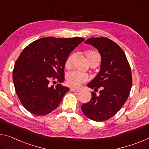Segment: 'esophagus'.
Segmentation results:
<instances>
[{
    "mask_svg": "<svg viewBox=\"0 0 149 149\" xmlns=\"http://www.w3.org/2000/svg\"><path fill=\"white\" fill-rule=\"evenodd\" d=\"M79 90H80L79 89L73 88V87H72V88H70V91H79Z\"/></svg>",
    "mask_w": 149,
    "mask_h": 149,
    "instance_id": "obj_1",
    "label": "esophagus"
}]
</instances>
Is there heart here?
Segmentation results:
<instances>
[{
    "mask_svg": "<svg viewBox=\"0 0 149 149\" xmlns=\"http://www.w3.org/2000/svg\"><path fill=\"white\" fill-rule=\"evenodd\" d=\"M74 55L72 54L67 58L65 62V66L67 68H70L72 64L73 59H74ZM89 79V75L86 73L79 72V71H73L68 73L67 76H66V80H67L68 84L70 86L78 87L85 82L88 81Z\"/></svg>",
    "mask_w": 149,
    "mask_h": 149,
    "instance_id": "heart-1",
    "label": "heart"
}]
</instances>
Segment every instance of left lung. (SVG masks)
<instances>
[{
	"mask_svg": "<svg viewBox=\"0 0 149 149\" xmlns=\"http://www.w3.org/2000/svg\"><path fill=\"white\" fill-rule=\"evenodd\" d=\"M97 49L101 55L100 72L87 87L100 93H91L88 103L81 105L87 117L95 121L110 119L121 109L132 86V74L125 54L119 45L105 37L90 38L85 42Z\"/></svg>",
	"mask_w": 149,
	"mask_h": 149,
	"instance_id": "8db88e82",
	"label": "left lung"
}]
</instances>
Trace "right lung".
<instances>
[{
	"mask_svg": "<svg viewBox=\"0 0 149 149\" xmlns=\"http://www.w3.org/2000/svg\"><path fill=\"white\" fill-rule=\"evenodd\" d=\"M84 40L81 37L42 38L23 49L15 64L13 77L16 94L26 109L45 115L58 107L70 89L49 83L64 81L66 60Z\"/></svg>",
	"mask_w": 149,
	"mask_h": 149,
	"instance_id": "right-lung-1",
	"label": "right lung"
}]
</instances>
